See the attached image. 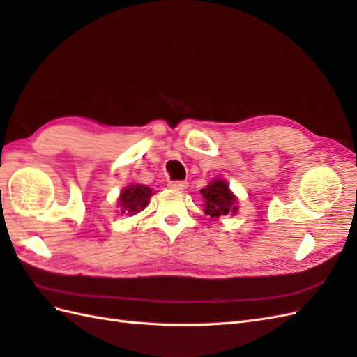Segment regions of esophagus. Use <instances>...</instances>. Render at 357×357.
Wrapping results in <instances>:
<instances>
[{"instance_id":"obj_1","label":"esophagus","mask_w":357,"mask_h":357,"mask_svg":"<svg viewBox=\"0 0 357 357\" xmlns=\"http://www.w3.org/2000/svg\"><path fill=\"white\" fill-rule=\"evenodd\" d=\"M169 187L173 188V190L183 192V190H185V188L188 187V184L184 183V181H172V183H169Z\"/></svg>"}]
</instances>
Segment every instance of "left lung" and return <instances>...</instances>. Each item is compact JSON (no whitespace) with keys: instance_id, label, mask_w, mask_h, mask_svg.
Wrapping results in <instances>:
<instances>
[{"instance_id":"1","label":"left lung","mask_w":357,"mask_h":357,"mask_svg":"<svg viewBox=\"0 0 357 357\" xmlns=\"http://www.w3.org/2000/svg\"><path fill=\"white\" fill-rule=\"evenodd\" d=\"M204 201V213L211 219H219L225 215L238 213V196L230 190L229 183L224 178L211 179L208 185L201 188Z\"/></svg>"}]
</instances>
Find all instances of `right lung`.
Segmentation results:
<instances>
[{
  "mask_svg": "<svg viewBox=\"0 0 357 357\" xmlns=\"http://www.w3.org/2000/svg\"><path fill=\"white\" fill-rule=\"evenodd\" d=\"M155 192L144 184H130L118 196V213L133 216L147 207L151 196Z\"/></svg>",
  "mask_w": 357,
  "mask_h": 357,
  "instance_id": "right-lung-1",
  "label": "right lung"
}]
</instances>
